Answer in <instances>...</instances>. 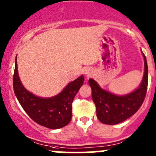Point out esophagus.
<instances>
[{"mask_svg":"<svg viewBox=\"0 0 156 156\" xmlns=\"http://www.w3.org/2000/svg\"><path fill=\"white\" fill-rule=\"evenodd\" d=\"M91 73H92V72H91V70L89 69V68H87V69L85 70V75H86L87 76H91Z\"/></svg>","mask_w":156,"mask_h":156,"instance_id":"esophagus-1","label":"esophagus"}]
</instances>
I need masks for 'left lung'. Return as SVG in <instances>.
Returning a JSON list of instances; mask_svg holds the SVG:
<instances>
[{
  "instance_id": "left-lung-1",
  "label": "left lung",
  "mask_w": 156,
  "mask_h": 156,
  "mask_svg": "<svg viewBox=\"0 0 156 156\" xmlns=\"http://www.w3.org/2000/svg\"><path fill=\"white\" fill-rule=\"evenodd\" d=\"M142 52V51H141ZM144 59V72L141 83L131 93L117 95L102 88L93 79L88 83L91 88L92 100L96 105L97 117L104 124L115 125L132 116L139 109L144 100L148 84V67Z\"/></svg>"
}]
</instances>
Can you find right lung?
Here are the masks:
<instances>
[{
    "label": "right lung",
    "instance_id": "right-lung-1",
    "mask_svg": "<svg viewBox=\"0 0 156 156\" xmlns=\"http://www.w3.org/2000/svg\"><path fill=\"white\" fill-rule=\"evenodd\" d=\"M84 82V76L68 83L59 94L51 98H40L24 88L18 73L17 56L16 58L13 88L15 94L22 108L32 120L39 125L56 129L69 123L72 116V102Z\"/></svg>",
    "mask_w": 156,
    "mask_h": 156
}]
</instances>
